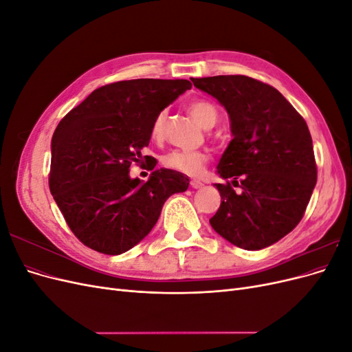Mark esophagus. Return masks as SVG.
I'll return each mask as SVG.
<instances>
[{
  "instance_id": "34e87169",
  "label": "esophagus",
  "mask_w": 352,
  "mask_h": 352,
  "mask_svg": "<svg viewBox=\"0 0 352 352\" xmlns=\"http://www.w3.org/2000/svg\"><path fill=\"white\" fill-rule=\"evenodd\" d=\"M190 186H192L194 189H199V188L204 186V184L199 182V180H190Z\"/></svg>"
}]
</instances>
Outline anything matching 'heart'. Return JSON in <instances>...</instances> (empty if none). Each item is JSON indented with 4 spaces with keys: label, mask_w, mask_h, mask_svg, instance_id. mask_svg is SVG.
Segmentation results:
<instances>
[{
    "label": "heart",
    "mask_w": 352,
    "mask_h": 352,
    "mask_svg": "<svg viewBox=\"0 0 352 352\" xmlns=\"http://www.w3.org/2000/svg\"><path fill=\"white\" fill-rule=\"evenodd\" d=\"M189 113L194 117L195 122L201 124L204 129H210L214 126L219 117V111L216 105L207 101V100H195L189 104ZM166 113H158L153 122L151 127V136L153 140H160L163 135V126H164ZM208 155L204 151H182V150H173L167 153L162 162L167 168L176 170L179 173H185L189 176H198L202 173Z\"/></svg>",
    "instance_id": "1"
}]
</instances>
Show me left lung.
<instances>
[{
    "label": "left lung",
    "mask_w": 352,
    "mask_h": 352,
    "mask_svg": "<svg viewBox=\"0 0 352 352\" xmlns=\"http://www.w3.org/2000/svg\"><path fill=\"white\" fill-rule=\"evenodd\" d=\"M190 80L229 114L233 138L217 175L241 188L216 184L221 202L210 225L239 248H267L301 221L317 182L308 126L267 83L242 74Z\"/></svg>",
    "instance_id": "8db88e82"
}]
</instances>
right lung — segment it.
Wrapping results in <instances>:
<instances>
[{
	"instance_id": "obj_1",
	"label": "right lung",
	"mask_w": 352,
	"mask_h": 352,
	"mask_svg": "<svg viewBox=\"0 0 352 352\" xmlns=\"http://www.w3.org/2000/svg\"><path fill=\"white\" fill-rule=\"evenodd\" d=\"M190 87L186 79L110 83L58 123L51 141L50 190L87 247L109 255L129 251L155 226L166 199L188 189L189 179L176 170H154L144 182L131 177L129 167L150 144L157 114Z\"/></svg>"
}]
</instances>
